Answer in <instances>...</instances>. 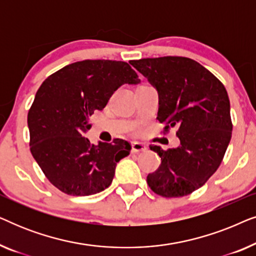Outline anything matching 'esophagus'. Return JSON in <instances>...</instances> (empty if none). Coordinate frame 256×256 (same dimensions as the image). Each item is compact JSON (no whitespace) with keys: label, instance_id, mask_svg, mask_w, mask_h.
<instances>
[{"label":"esophagus","instance_id":"esophagus-1","mask_svg":"<svg viewBox=\"0 0 256 256\" xmlns=\"http://www.w3.org/2000/svg\"><path fill=\"white\" fill-rule=\"evenodd\" d=\"M146 146L143 144V143H140V142H132V152L138 154V152H146Z\"/></svg>","mask_w":256,"mask_h":256}]
</instances>
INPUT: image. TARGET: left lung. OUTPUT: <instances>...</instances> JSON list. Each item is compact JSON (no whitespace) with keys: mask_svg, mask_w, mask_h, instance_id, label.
I'll return each mask as SVG.
<instances>
[{"mask_svg":"<svg viewBox=\"0 0 256 256\" xmlns=\"http://www.w3.org/2000/svg\"><path fill=\"white\" fill-rule=\"evenodd\" d=\"M158 93V120L178 127L180 146L163 150L150 146L160 166L146 182L166 198L198 190L216 172L232 138L227 90L208 70L185 57L130 60Z\"/></svg>","mask_w":256,"mask_h":256,"instance_id":"obj_1","label":"left lung"}]
</instances>
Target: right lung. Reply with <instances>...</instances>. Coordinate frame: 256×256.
Instances as JSON below:
<instances>
[{"mask_svg": "<svg viewBox=\"0 0 256 256\" xmlns=\"http://www.w3.org/2000/svg\"><path fill=\"white\" fill-rule=\"evenodd\" d=\"M141 82L128 62L82 60L42 84L28 114L30 150L45 176L70 196H90L110 186L118 160L129 155L127 141L94 146L84 134L90 115L102 110L118 87Z\"/></svg>", "mask_w": 256, "mask_h": 256, "instance_id": "right-lung-1", "label": "right lung"}]
</instances>
